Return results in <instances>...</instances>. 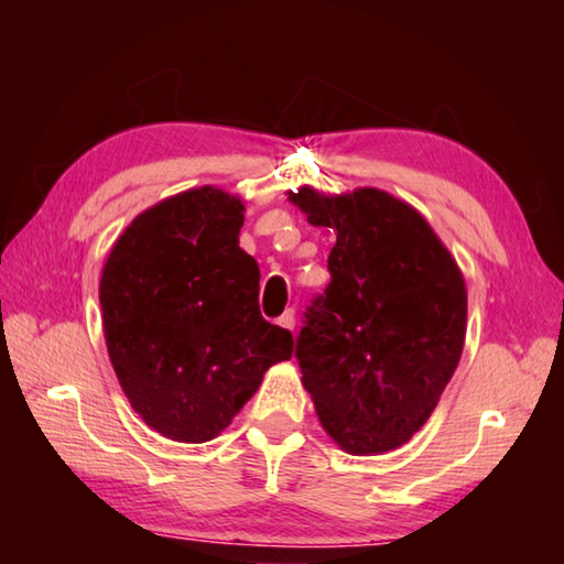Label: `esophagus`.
I'll return each mask as SVG.
<instances>
[{"mask_svg":"<svg viewBox=\"0 0 564 564\" xmlns=\"http://www.w3.org/2000/svg\"><path fill=\"white\" fill-rule=\"evenodd\" d=\"M279 326L289 328V330H293V328H295V313H293V308H289V311L283 313V316L279 318Z\"/></svg>","mask_w":564,"mask_h":564,"instance_id":"34e87169","label":"esophagus"}]
</instances>
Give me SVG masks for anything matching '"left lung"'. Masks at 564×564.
Wrapping results in <instances>:
<instances>
[{
  "mask_svg": "<svg viewBox=\"0 0 564 564\" xmlns=\"http://www.w3.org/2000/svg\"><path fill=\"white\" fill-rule=\"evenodd\" d=\"M289 202L336 231L330 283L295 346L303 388L340 451H395L433 415L463 356V273L423 214L388 191L301 186Z\"/></svg>",
  "mask_w": 564,
  "mask_h": 564,
  "instance_id": "obj_1",
  "label": "left lung"
}]
</instances>
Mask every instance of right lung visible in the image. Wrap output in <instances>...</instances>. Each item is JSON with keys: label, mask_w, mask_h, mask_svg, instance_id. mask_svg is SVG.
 <instances>
[{"label": "right lung", "mask_w": 564, "mask_h": 564, "mask_svg": "<svg viewBox=\"0 0 564 564\" xmlns=\"http://www.w3.org/2000/svg\"><path fill=\"white\" fill-rule=\"evenodd\" d=\"M243 212L224 188L181 191L133 218L104 263L113 373L139 417L169 441H214L265 370L293 356L291 330L259 311V263L238 246Z\"/></svg>", "instance_id": "obj_1"}]
</instances>
